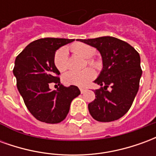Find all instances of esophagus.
Masks as SVG:
<instances>
[{"mask_svg":"<svg viewBox=\"0 0 156 156\" xmlns=\"http://www.w3.org/2000/svg\"><path fill=\"white\" fill-rule=\"evenodd\" d=\"M86 91H87V89H86V88H80V92H81V94H83V93H85Z\"/></svg>","mask_w":156,"mask_h":156,"instance_id":"1","label":"esophagus"}]
</instances>
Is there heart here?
<instances>
[{
  "label": "heart",
  "mask_w": 156,
  "mask_h": 156,
  "mask_svg": "<svg viewBox=\"0 0 156 156\" xmlns=\"http://www.w3.org/2000/svg\"><path fill=\"white\" fill-rule=\"evenodd\" d=\"M72 50L76 54L82 56L84 58H92L96 50L94 47L90 45L84 44V43H75L71 47ZM68 49L64 47L59 48L58 51L55 52L54 64L56 68L59 71H64L68 67ZM89 64L98 68L99 63L94 60H88ZM94 78V72L91 68H86L83 71H68L62 76V81L67 85H74L83 87L87 85Z\"/></svg>",
  "instance_id": "heart-1"
}]
</instances>
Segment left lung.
I'll list each match as a JSON object with an SVG mask.
<instances>
[{
    "instance_id": "left-lung-1",
    "label": "left lung",
    "mask_w": 156,
    "mask_h": 156,
    "mask_svg": "<svg viewBox=\"0 0 156 156\" xmlns=\"http://www.w3.org/2000/svg\"><path fill=\"white\" fill-rule=\"evenodd\" d=\"M77 41L96 48L103 61L94 80L100 88L94 90L96 98L88 104L90 115L99 122L117 120L129 111L139 90L142 75L140 54L127 42L108 36Z\"/></svg>"
}]
</instances>
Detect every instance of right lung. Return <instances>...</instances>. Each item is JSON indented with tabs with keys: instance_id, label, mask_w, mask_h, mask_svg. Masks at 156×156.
Returning a JSON list of instances; mask_svg holds the SVG:
<instances>
[{
	"instance_id": "right-lung-1",
	"label": "right lung",
	"mask_w": 156,
	"mask_h": 156,
	"mask_svg": "<svg viewBox=\"0 0 156 156\" xmlns=\"http://www.w3.org/2000/svg\"><path fill=\"white\" fill-rule=\"evenodd\" d=\"M74 39L46 37L32 41L16 57L13 74L27 108L39 121L58 124L68 115L71 102L80 94L77 86L60 84V72L54 64L58 49ZM51 82L59 85L57 90L49 88Z\"/></svg>"
}]
</instances>
